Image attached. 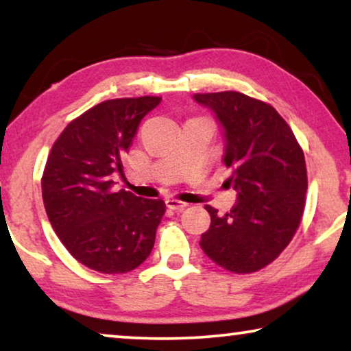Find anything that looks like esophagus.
<instances>
[{"mask_svg": "<svg viewBox=\"0 0 351 351\" xmlns=\"http://www.w3.org/2000/svg\"><path fill=\"white\" fill-rule=\"evenodd\" d=\"M166 206L169 209H172V210H182V209H185L189 204L184 203V201L176 199V198H167L166 199Z\"/></svg>", "mask_w": 351, "mask_h": 351, "instance_id": "obj_1", "label": "esophagus"}]
</instances>
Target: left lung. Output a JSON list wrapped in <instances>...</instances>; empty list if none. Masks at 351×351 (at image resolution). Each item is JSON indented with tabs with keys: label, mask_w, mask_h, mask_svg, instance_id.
<instances>
[{
	"label": "left lung",
	"mask_w": 351,
	"mask_h": 351,
	"mask_svg": "<svg viewBox=\"0 0 351 351\" xmlns=\"http://www.w3.org/2000/svg\"><path fill=\"white\" fill-rule=\"evenodd\" d=\"M223 129L225 166L238 191L225 215L206 206L210 227L199 246L210 261L233 273H252L271 263L291 243L305 208L304 152L271 105L246 94H195Z\"/></svg>",
	"instance_id": "obj_1"
}]
</instances>
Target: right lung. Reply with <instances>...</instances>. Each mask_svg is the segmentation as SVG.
<instances>
[{
    "label": "right lung",
    "instance_id": "add662e5",
    "mask_svg": "<svg viewBox=\"0 0 351 351\" xmlns=\"http://www.w3.org/2000/svg\"><path fill=\"white\" fill-rule=\"evenodd\" d=\"M161 97L112 99L66 126L51 148L41 189L47 219L62 244L90 270L114 275L145 262L165 215L162 199L113 190V172L138 124Z\"/></svg>",
    "mask_w": 351,
    "mask_h": 351
}]
</instances>
